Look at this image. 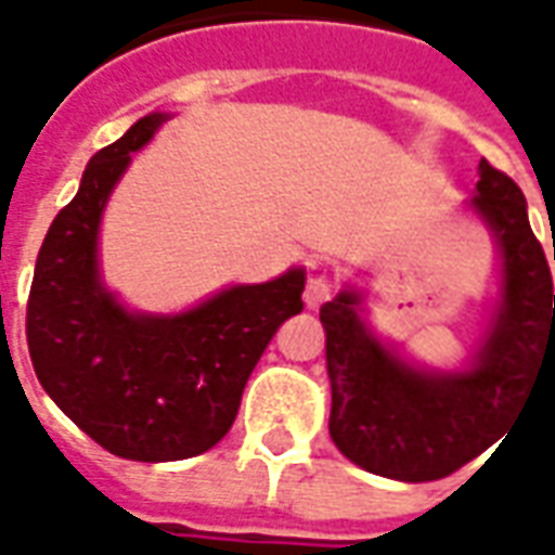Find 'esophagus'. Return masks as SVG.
Returning <instances> with one entry per match:
<instances>
[{"label":"esophagus","instance_id":"obj_1","mask_svg":"<svg viewBox=\"0 0 555 555\" xmlns=\"http://www.w3.org/2000/svg\"><path fill=\"white\" fill-rule=\"evenodd\" d=\"M330 297H333V285L326 276H312L306 282V294H302L306 309H321Z\"/></svg>","mask_w":555,"mask_h":555}]
</instances>
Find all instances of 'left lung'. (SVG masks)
Masks as SVG:
<instances>
[{"label":"left lung","mask_w":555,"mask_h":555,"mask_svg":"<svg viewBox=\"0 0 555 555\" xmlns=\"http://www.w3.org/2000/svg\"><path fill=\"white\" fill-rule=\"evenodd\" d=\"M466 207L493 234L502 279L488 330L464 369L440 372L404 360L365 324L362 291L350 285L321 306L333 389L330 437L374 476L434 481L461 469L524 410L535 374L555 372L553 276L520 186L481 159Z\"/></svg>","instance_id":"1"}]
</instances>
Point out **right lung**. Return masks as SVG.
<instances>
[{"label":"right lung","mask_w":555,"mask_h":555,"mask_svg":"<svg viewBox=\"0 0 555 555\" xmlns=\"http://www.w3.org/2000/svg\"><path fill=\"white\" fill-rule=\"evenodd\" d=\"M169 115L139 118L101 147L77 195L43 237L26 338L38 380L91 440L127 461H183L214 449L241 408L255 362L291 314L302 312L306 270L261 285H231L186 312L127 309L103 285V207Z\"/></svg>","instance_id":"add662e5"}]
</instances>
